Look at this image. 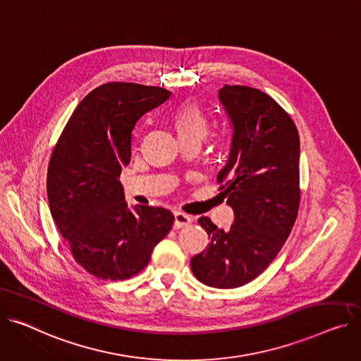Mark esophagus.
Returning a JSON list of instances; mask_svg holds the SVG:
<instances>
[{"mask_svg":"<svg viewBox=\"0 0 361 361\" xmlns=\"http://www.w3.org/2000/svg\"><path fill=\"white\" fill-rule=\"evenodd\" d=\"M191 219L188 214L183 213V212H174V229H180L188 224H191Z\"/></svg>","mask_w":361,"mask_h":361,"instance_id":"34e87169","label":"esophagus"}]
</instances>
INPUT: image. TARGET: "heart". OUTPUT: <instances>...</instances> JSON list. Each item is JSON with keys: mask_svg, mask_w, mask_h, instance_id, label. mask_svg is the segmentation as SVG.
Segmentation results:
<instances>
[{"mask_svg": "<svg viewBox=\"0 0 361 361\" xmlns=\"http://www.w3.org/2000/svg\"><path fill=\"white\" fill-rule=\"evenodd\" d=\"M170 122L173 129L177 133V137L181 142H202L207 135L209 120L202 107L185 100L180 103L171 113Z\"/></svg>", "mask_w": 361, "mask_h": 361, "instance_id": "heart-1", "label": "heart"}]
</instances>
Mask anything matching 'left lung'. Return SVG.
Returning <instances> with one entry per match:
<instances>
[{
	"mask_svg": "<svg viewBox=\"0 0 361 361\" xmlns=\"http://www.w3.org/2000/svg\"><path fill=\"white\" fill-rule=\"evenodd\" d=\"M219 100L233 133L218 183L235 222L224 231L199 218L210 243L190 266L203 284L235 289L266 270L290 235L300 203V143L290 116L266 92L224 85Z\"/></svg>",
	"mask_w": 361,
	"mask_h": 361,
	"instance_id": "1",
	"label": "left lung"
}]
</instances>
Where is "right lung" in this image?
<instances>
[{"label": "right lung", "instance_id": "add662e5", "mask_svg": "<svg viewBox=\"0 0 361 361\" xmlns=\"http://www.w3.org/2000/svg\"><path fill=\"white\" fill-rule=\"evenodd\" d=\"M170 95L161 87L103 84L77 106L54 148L46 181L52 218L74 259L99 279L136 276L174 224L164 207L130 210L118 180L137 120Z\"/></svg>", "mask_w": 361, "mask_h": 361}]
</instances>
